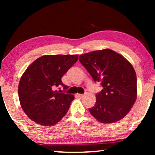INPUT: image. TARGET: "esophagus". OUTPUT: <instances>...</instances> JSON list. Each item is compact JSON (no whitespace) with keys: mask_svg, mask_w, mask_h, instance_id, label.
<instances>
[{"mask_svg":"<svg viewBox=\"0 0 155 155\" xmlns=\"http://www.w3.org/2000/svg\"><path fill=\"white\" fill-rule=\"evenodd\" d=\"M78 97H79V98H83L84 96H85V94H78Z\"/></svg>","mask_w":155,"mask_h":155,"instance_id":"1","label":"esophagus"}]
</instances>
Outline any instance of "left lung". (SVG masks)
<instances>
[{
  "label": "left lung",
  "instance_id": "1",
  "mask_svg": "<svg viewBox=\"0 0 155 155\" xmlns=\"http://www.w3.org/2000/svg\"><path fill=\"white\" fill-rule=\"evenodd\" d=\"M95 82L103 87L96 104L89 111L104 124L119 121L128 114L137 98V77L130 63L111 49L95 51L79 56Z\"/></svg>",
  "mask_w": 155,
  "mask_h": 155
}]
</instances>
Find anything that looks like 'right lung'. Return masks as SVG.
<instances>
[{"instance_id":"add662e5","label":"right lung","mask_w":155,"mask_h":155,"mask_svg":"<svg viewBox=\"0 0 155 155\" xmlns=\"http://www.w3.org/2000/svg\"><path fill=\"white\" fill-rule=\"evenodd\" d=\"M74 55H44L28 66L20 80L18 96L23 111L41 126H52L66 114L74 99L72 94L59 93L54 89L62 85L61 78L78 60Z\"/></svg>"}]
</instances>
